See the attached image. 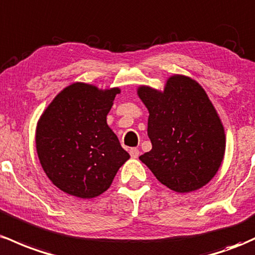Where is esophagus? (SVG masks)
<instances>
[{
  "mask_svg": "<svg viewBox=\"0 0 255 255\" xmlns=\"http://www.w3.org/2000/svg\"><path fill=\"white\" fill-rule=\"evenodd\" d=\"M130 155H131V158H138L139 150L137 149V148H131V149H130Z\"/></svg>",
  "mask_w": 255,
  "mask_h": 255,
  "instance_id": "34e87169",
  "label": "esophagus"
}]
</instances>
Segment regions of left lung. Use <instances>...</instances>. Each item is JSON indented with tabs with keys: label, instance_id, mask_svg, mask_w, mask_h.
<instances>
[{
	"label": "left lung",
	"instance_id": "left-lung-1",
	"mask_svg": "<svg viewBox=\"0 0 255 255\" xmlns=\"http://www.w3.org/2000/svg\"><path fill=\"white\" fill-rule=\"evenodd\" d=\"M148 108L151 150L139 156L160 183L177 193L202 188L218 172L225 153V132L201 85L174 74L164 91L137 89Z\"/></svg>",
	"mask_w": 255,
	"mask_h": 255
}]
</instances>
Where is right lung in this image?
Wrapping results in <instances>:
<instances>
[{
    "instance_id": "right-lung-1",
    "label": "right lung",
    "mask_w": 255,
    "mask_h": 255,
    "mask_svg": "<svg viewBox=\"0 0 255 255\" xmlns=\"http://www.w3.org/2000/svg\"><path fill=\"white\" fill-rule=\"evenodd\" d=\"M119 93V88L101 90L73 83L55 96L39 118V162L64 193L81 199L101 195L130 158L107 125V114Z\"/></svg>"
}]
</instances>
